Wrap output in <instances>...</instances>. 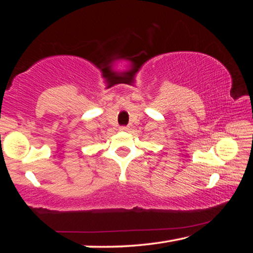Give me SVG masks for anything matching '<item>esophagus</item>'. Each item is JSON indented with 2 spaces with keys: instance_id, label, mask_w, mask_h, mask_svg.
Returning <instances> with one entry per match:
<instances>
[{
  "instance_id": "obj_1",
  "label": "esophagus",
  "mask_w": 253,
  "mask_h": 253,
  "mask_svg": "<svg viewBox=\"0 0 253 253\" xmlns=\"http://www.w3.org/2000/svg\"><path fill=\"white\" fill-rule=\"evenodd\" d=\"M128 129H129V127H128V126H122L121 128H119V130H121V131H127Z\"/></svg>"
}]
</instances>
